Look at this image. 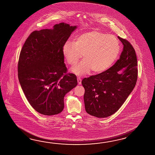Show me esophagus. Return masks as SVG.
Wrapping results in <instances>:
<instances>
[{"label": "esophagus", "mask_w": 155, "mask_h": 155, "mask_svg": "<svg viewBox=\"0 0 155 155\" xmlns=\"http://www.w3.org/2000/svg\"><path fill=\"white\" fill-rule=\"evenodd\" d=\"M78 82L79 85L81 84V79L80 78H78Z\"/></svg>", "instance_id": "1"}]
</instances>
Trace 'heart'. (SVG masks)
<instances>
[{
  "mask_svg": "<svg viewBox=\"0 0 155 155\" xmlns=\"http://www.w3.org/2000/svg\"><path fill=\"white\" fill-rule=\"evenodd\" d=\"M120 52L118 39L114 35L98 31L85 32L76 37L74 43L66 41L62 52L68 64L74 66L81 58L84 60L72 71L83 76L91 70L94 73L104 71L117 58Z\"/></svg>",
  "mask_w": 155,
  "mask_h": 155,
  "instance_id": "obj_1",
  "label": "heart"
}]
</instances>
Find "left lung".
<instances>
[{
  "label": "left lung",
  "instance_id": "obj_1",
  "mask_svg": "<svg viewBox=\"0 0 155 155\" xmlns=\"http://www.w3.org/2000/svg\"><path fill=\"white\" fill-rule=\"evenodd\" d=\"M124 45L120 58L114 66L96 75L83 79L84 100L88 114L107 117L119 110L133 91L137 80L135 50L127 40L118 36Z\"/></svg>",
  "mask_w": 155,
  "mask_h": 155
}]
</instances>
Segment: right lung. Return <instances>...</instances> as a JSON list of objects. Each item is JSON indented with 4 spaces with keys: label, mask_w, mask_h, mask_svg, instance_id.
<instances>
[{
    "label": "right lung",
    "mask_w": 155,
    "mask_h": 155,
    "mask_svg": "<svg viewBox=\"0 0 155 155\" xmlns=\"http://www.w3.org/2000/svg\"><path fill=\"white\" fill-rule=\"evenodd\" d=\"M76 26L62 22L51 29L34 31L20 52L18 77L29 103L42 115H57L64 108V97L78 84L73 74H65L62 49Z\"/></svg>",
    "instance_id": "obj_1"
}]
</instances>
